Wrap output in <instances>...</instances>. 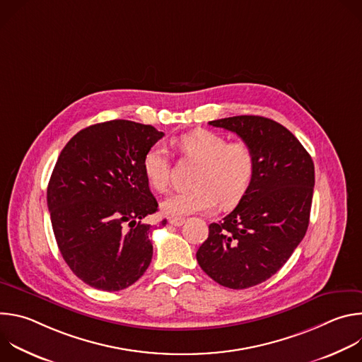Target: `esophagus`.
I'll return each instance as SVG.
<instances>
[{"instance_id": "obj_1", "label": "esophagus", "mask_w": 362, "mask_h": 362, "mask_svg": "<svg viewBox=\"0 0 362 362\" xmlns=\"http://www.w3.org/2000/svg\"><path fill=\"white\" fill-rule=\"evenodd\" d=\"M169 223L172 226H182L185 223V219L183 218H170L169 219Z\"/></svg>"}]
</instances>
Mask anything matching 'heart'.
Listing matches in <instances>:
<instances>
[{"instance_id":"heart-1","label":"heart","mask_w":362,"mask_h":362,"mask_svg":"<svg viewBox=\"0 0 362 362\" xmlns=\"http://www.w3.org/2000/svg\"><path fill=\"white\" fill-rule=\"evenodd\" d=\"M185 158L197 162L190 190L179 192L162 202V211L172 218L212 211L218 202L223 208L236 204L247 192L256 169L252 147L230 141L221 133L194 130L180 137ZM147 183L158 192L169 186V154L162 143L150 146L141 162Z\"/></svg>"}]
</instances>
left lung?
<instances>
[{
    "label": "left lung",
    "mask_w": 362,
    "mask_h": 362,
    "mask_svg": "<svg viewBox=\"0 0 362 362\" xmlns=\"http://www.w3.org/2000/svg\"><path fill=\"white\" fill-rule=\"evenodd\" d=\"M236 133L256 159L253 180L236 208L196 252L200 268L219 285L245 289L275 275L303 239L311 214L315 168L282 124L261 116L209 122Z\"/></svg>",
    "instance_id": "obj_1"
}]
</instances>
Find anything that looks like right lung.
<instances>
[{
    "instance_id": "add662e5",
    "label": "right lung",
    "mask_w": 362,
    "mask_h": 362,
    "mask_svg": "<svg viewBox=\"0 0 362 362\" xmlns=\"http://www.w3.org/2000/svg\"><path fill=\"white\" fill-rule=\"evenodd\" d=\"M163 136L130 120L93 124L71 137L51 173L47 204L59 249L73 274L95 289L122 291L151 262V226L141 219L159 204L141 162Z\"/></svg>"
}]
</instances>
